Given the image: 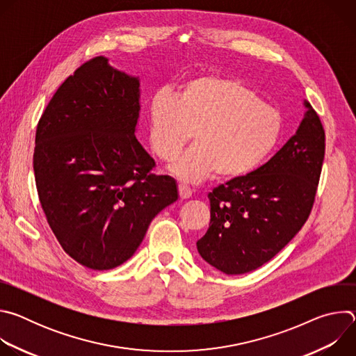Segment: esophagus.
Returning a JSON list of instances; mask_svg holds the SVG:
<instances>
[{
	"mask_svg": "<svg viewBox=\"0 0 356 356\" xmlns=\"http://www.w3.org/2000/svg\"><path fill=\"white\" fill-rule=\"evenodd\" d=\"M179 195H180L181 200H187V198H190L193 195V191H191V188L188 186L179 184Z\"/></svg>",
	"mask_w": 356,
	"mask_h": 356,
	"instance_id": "34e87169",
	"label": "esophagus"
}]
</instances>
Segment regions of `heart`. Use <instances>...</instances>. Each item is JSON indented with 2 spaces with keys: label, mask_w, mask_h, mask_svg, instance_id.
Wrapping results in <instances>:
<instances>
[{
  "label": "heart",
  "mask_w": 356,
  "mask_h": 356,
  "mask_svg": "<svg viewBox=\"0 0 356 356\" xmlns=\"http://www.w3.org/2000/svg\"><path fill=\"white\" fill-rule=\"evenodd\" d=\"M149 143L186 183H201L218 173L236 179L258 169L276 149L280 113L264 103L255 90L229 77L206 76L186 81L177 95L159 90L149 103Z\"/></svg>",
  "instance_id": "heart-1"
}]
</instances>
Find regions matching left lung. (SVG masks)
Masks as SVG:
<instances>
[{
    "label": "left lung",
    "instance_id": "left-lung-1",
    "mask_svg": "<svg viewBox=\"0 0 356 356\" xmlns=\"http://www.w3.org/2000/svg\"><path fill=\"white\" fill-rule=\"evenodd\" d=\"M296 134L252 173L220 184L209 194L210 227L197 241L207 264L225 275L261 268L307 221L321 175L325 134L310 103Z\"/></svg>",
    "mask_w": 356,
    "mask_h": 356
}]
</instances>
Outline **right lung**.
I'll use <instances>...</instances> for the list:
<instances>
[{"label":"right lung","mask_w":356,"mask_h":356,"mask_svg":"<svg viewBox=\"0 0 356 356\" xmlns=\"http://www.w3.org/2000/svg\"><path fill=\"white\" fill-rule=\"evenodd\" d=\"M139 79L97 56L58 88L35 138L40 206L69 257L114 269L139 248L149 224L179 197L176 180L152 173L138 142Z\"/></svg>","instance_id":"obj_1"}]
</instances>
